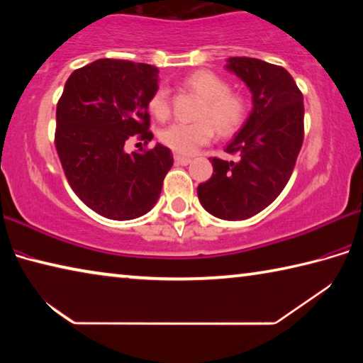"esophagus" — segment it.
Masks as SVG:
<instances>
[{"instance_id": "1", "label": "esophagus", "mask_w": 363, "mask_h": 363, "mask_svg": "<svg viewBox=\"0 0 363 363\" xmlns=\"http://www.w3.org/2000/svg\"><path fill=\"white\" fill-rule=\"evenodd\" d=\"M174 163H176V164H182V167H186V164L190 163V158L182 157V155H174Z\"/></svg>"}]
</instances>
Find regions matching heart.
<instances>
[{"instance_id": "b5f03b06", "label": "heart", "mask_w": 363, "mask_h": 363, "mask_svg": "<svg viewBox=\"0 0 363 363\" xmlns=\"http://www.w3.org/2000/svg\"><path fill=\"white\" fill-rule=\"evenodd\" d=\"M184 86L201 97L195 123H173L162 130L160 140L179 155H192L214 138V128L220 136H232L243 126L248 116V99L232 91L223 77L210 70H196L184 78ZM149 112L163 121L169 116V99L164 89H157L147 102Z\"/></svg>"}]
</instances>
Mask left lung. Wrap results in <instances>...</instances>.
<instances>
[{"label":"left lung","mask_w":363,"mask_h":363,"mask_svg":"<svg viewBox=\"0 0 363 363\" xmlns=\"http://www.w3.org/2000/svg\"><path fill=\"white\" fill-rule=\"evenodd\" d=\"M227 69L251 89L253 112L225 149L238 162L210 158L213 176L196 194L213 216L242 220L267 208L290 181L304 139V102L284 67L230 57Z\"/></svg>","instance_id":"8db88e82"}]
</instances>
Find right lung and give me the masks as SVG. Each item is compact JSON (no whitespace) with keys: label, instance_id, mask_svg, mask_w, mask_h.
Segmentation results:
<instances>
[{"label":"right lung","instance_id":"1","mask_svg":"<svg viewBox=\"0 0 363 363\" xmlns=\"http://www.w3.org/2000/svg\"><path fill=\"white\" fill-rule=\"evenodd\" d=\"M157 89V67L120 59L94 60L67 79L54 144L73 192L104 218L128 220L150 211L173 167L162 144L125 152L128 139L153 138L147 102Z\"/></svg>","mask_w":363,"mask_h":363}]
</instances>
